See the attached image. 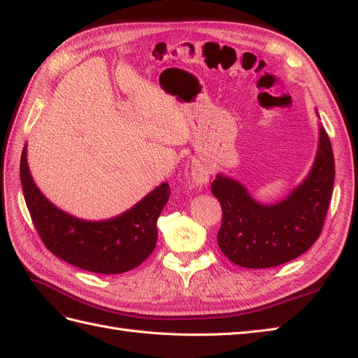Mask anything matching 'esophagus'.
I'll use <instances>...</instances> for the list:
<instances>
[{
    "instance_id": "34e87169",
    "label": "esophagus",
    "mask_w": 358,
    "mask_h": 358,
    "mask_svg": "<svg viewBox=\"0 0 358 358\" xmlns=\"http://www.w3.org/2000/svg\"><path fill=\"white\" fill-rule=\"evenodd\" d=\"M190 177H192V181L196 186H204L209 181L210 171L207 168V164L201 162H194L192 168H190Z\"/></svg>"
}]
</instances>
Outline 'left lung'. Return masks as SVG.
I'll list each match as a JSON object with an SVG mask.
<instances>
[{
    "label": "left lung",
    "mask_w": 358,
    "mask_h": 358,
    "mask_svg": "<svg viewBox=\"0 0 358 358\" xmlns=\"http://www.w3.org/2000/svg\"><path fill=\"white\" fill-rule=\"evenodd\" d=\"M334 177V155L322 124L310 173L278 203L256 201L243 182L218 173L212 182V194L222 209L218 231L221 252L245 268H270L296 259L320 235Z\"/></svg>",
    "instance_id": "8db88e82"
}]
</instances>
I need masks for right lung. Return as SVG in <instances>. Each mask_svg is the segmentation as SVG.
<instances>
[{"mask_svg":"<svg viewBox=\"0 0 358 358\" xmlns=\"http://www.w3.org/2000/svg\"><path fill=\"white\" fill-rule=\"evenodd\" d=\"M20 178L24 199L38 234L50 252L74 267L99 274H119L138 267L154 252L157 220L171 195L168 182L117 217L88 221L61 210L41 192L21 154Z\"/></svg>","mask_w":358,"mask_h":358,"instance_id":"add662e5","label":"right lung"}]
</instances>
